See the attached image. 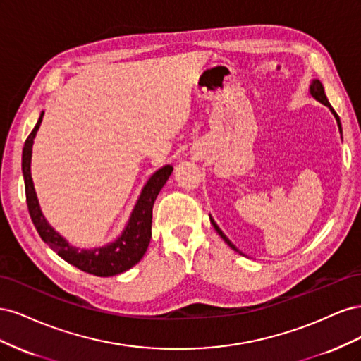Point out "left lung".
I'll use <instances>...</instances> for the list:
<instances>
[{
	"mask_svg": "<svg viewBox=\"0 0 361 361\" xmlns=\"http://www.w3.org/2000/svg\"><path fill=\"white\" fill-rule=\"evenodd\" d=\"M310 94L314 97L316 101H319L321 104H324L325 106H329L330 108V111L333 113V116L336 117V122H337V126H338V130H341V134H342V125H341V118H338V116H337V113L333 110V106L330 105V102H329V99H326V96H325V92H324V85L321 84V81L319 80H313L312 81V84H310ZM211 224L214 226V228L216 231V233L220 235L223 239H224V243L231 247L232 250H235V251H238V253H241V251H239L231 241H228V238L221 232V228L216 226V223L212 220L211 218ZM243 255V253H241Z\"/></svg>",
	"mask_w": 361,
	"mask_h": 361,
	"instance_id": "1",
	"label": "left lung"
}]
</instances>
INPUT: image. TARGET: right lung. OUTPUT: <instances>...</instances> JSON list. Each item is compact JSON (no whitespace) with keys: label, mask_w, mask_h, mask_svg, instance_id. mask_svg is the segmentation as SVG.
<instances>
[{"label":"right lung","mask_w":361,"mask_h":361,"mask_svg":"<svg viewBox=\"0 0 361 361\" xmlns=\"http://www.w3.org/2000/svg\"><path fill=\"white\" fill-rule=\"evenodd\" d=\"M42 118L43 113L40 114L35 129L31 130V134L25 140L23 150V173L25 182L27 206L31 221L35 224L37 233L61 259L84 272H89V274L97 277H110L133 268L145 256L149 247L152 236V209H154V203L161 188L170 178L173 167L164 166L152 174L145 188L141 190L125 231L114 243L92 250H78L76 247H72L66 239L48 224L47 218L43 216L40 211L35 183H32L31 179V150Z\"/></svg>","instance_id":"1"}]
</instances>
